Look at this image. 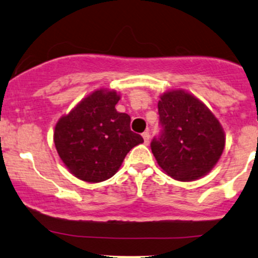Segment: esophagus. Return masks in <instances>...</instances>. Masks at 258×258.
Masks as SVG:
<instances>
[{
  "mask_svg": "<svg viewBox=\"0 0 258 258\" xmlns=\"http://www.w3.org/2000/svg\"><path fill=\"white\" fill-rule=\"evenodd\" d=\"M142 136H143V139H144V143H146V144H148V143H149V139H150V133L149 132H144L143 133V135H142Z\"/></svg>",
  "mask_w": 258,
  "mask_h": 258,
  "instance_id": "obj_1",
  "label": "esophagus"
}]
</instances>
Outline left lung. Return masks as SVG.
Returning a JSON list of instances; mask_svg holds the SVG:
<instances>
[{
    "label": "left lung",
    "mask_w": 258,
    "mask_h": 258,
    "mask_svg": "<svg viewBox=\"0 0 258 258\" xmlns=\"http://www.w3.org/2000/svg\"><path fill=\"white\" fill-rule=\"evenodd\" d=\"M159 136L150 148L159 166L177 180L205 176L224 149V132L205 104L184 91L166 92L158 103Z\"/></svg>",
    "instance_id": "1"
}]
</instances>
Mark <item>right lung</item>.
Instances as JSON below:
<instances>
[{
  "label": "right lung",
  "mask_w": 258,
  "mask_h": 258,
  "mask_svg": "<svg viewBox=\"0 0 258 258\" xmlns=\"http://www.w3.org/2000/svg\"><path fill=\"white\" fill-rule=\"evenodd\" d=\"M116 92L98 90L80 102L55 125L54 144L70 172L85 182L110 178L133 147L143 143L131 131V117L115 105Z\"/></svg>",
  "instance_id": "add662e5"
}]
</instances>
